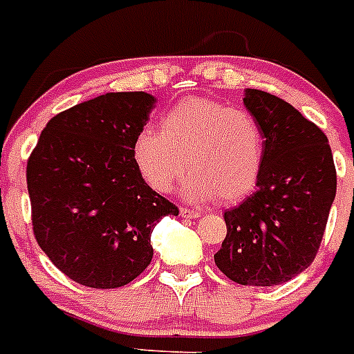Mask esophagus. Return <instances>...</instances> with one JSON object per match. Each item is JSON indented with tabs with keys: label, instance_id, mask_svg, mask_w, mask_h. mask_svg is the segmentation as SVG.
<instances>
[{
	"label": "esophagus",
	"instance_id": "esophagus-1",
	"mask_svg": "<svg viewBox=\"0 0 354 354\" xmlns=\"http://www.w3.org/2000/svg\"><path fill=\"white\" fill-rule=\"evenodd\" d=\"M180 216L182 218H198L200 216V212L194 211V209H187V207H182V209H180Z\"/></svg>",
	"mask_w": 354,
	"mask_h": 354
}]
</instances>
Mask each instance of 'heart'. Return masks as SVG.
Segmentation results:
<instances>
[{
	"label": "heart",
	"mask_w": 354,
	"mask_h": 354,
	"mask_svg": "<svg viewBox=\"0 0 354 354\" xmlns=\"http://www.w3.org/2000/svg\"><path fill=\"white\" fill-rule=\"evenodd\" d=\"M132 156L151 189L171 192L185 169L191 200L234 202L252 191L263 162V134L245 109L205 97H187L162 118V132H138Z\"/></svg>",
	"instance_id": "1"
}]
</instances>
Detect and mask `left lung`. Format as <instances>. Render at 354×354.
<instances>
[{
  "instance_id": "8db88e82",
  "label": "left lung",
  "mask_w": 354,
  "mask_h": 354,
  "mask_svg": "<svg viewBox=\"0 0 354 354\" xmlns=\"http://www.w3.org/2000/svg\"><path fill=\"white\" fill-rule=\"evenodd\" d=\"M247 111L263 134L257 191L223 214L225 240L214 263L242 286H278L317 257L336 194L327 136L280 97L247 88Z\"/></svg>"
}]
</instances>
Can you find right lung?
Masks as SVG:
<instances>
[{
	"instance_id": "obj_1",
	"label": "right lung",
	"mask_w": 354,
	"mask_h": 354,
	"mask_svg": "<svg viewBox=\"0 0 354 354\" xmlns=\"http://www.w3.org/2000/svg\"><path fill=\"white\" fill-rule=\"evenodd\" d=\"M156 97L109 93L59 112L27 162L37 245L71 280L127 286L152 260L151 234L178 207L138 171L132 145Z\"/></svg>"
}]
</instances>
